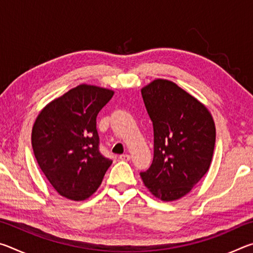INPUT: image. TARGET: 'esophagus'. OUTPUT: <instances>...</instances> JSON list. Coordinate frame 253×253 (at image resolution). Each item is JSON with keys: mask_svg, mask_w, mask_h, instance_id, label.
Masks as SVG:
<instances>
[{"mask_svg": "<svg viewBox=\"0 0 253 253\" xmlns=\"http://www.w3.org/2000/svg\"><path fill=\"white\" fill-rule=\"evenodd\" d=\"M119 160H121V161H125V162H127V161H129V160H130V156L128 155V154H123V155L119 156Z\"/></svg>", "mask_w": 253, "mask_h": 253, "instance_id": "1", "label": "esophagus"}]
</instances>
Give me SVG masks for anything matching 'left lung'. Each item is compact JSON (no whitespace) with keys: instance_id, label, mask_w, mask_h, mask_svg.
I'll return each mask as SVG.
<instances>
[{"instance_id":"obj_1","label":"left lung","mask_w":253,"mask_h":253,"mask_svg":"<svg viewBox=\"0 0 253 253\" xmlns=\"http://www.w3.org/2000/svg\"><path fill=\"white\" fill-rule=\"evenodd\" d=\"M142 96L153 122L154 158L140 176L154 196L178 200L210 169L215 145L213 118L202 102L169 80L152 81Z\"/></svg>"}]
</instances>
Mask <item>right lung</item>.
<instances>
[{
	"label": "right lung",
	"mask_w": 253,
	"mask_h": 253,
	"mask_svg": "<svg viewBox=\"0 0 253 253\" xmlns=\"http://www.w3.org/2000/svg\"><path fill=\"white\" fill-rule=\"evenodd\" d=\"M114 91L79 84L40 111L32 128L38 164L60 195L74 201L91 196L113 161L99 152L97 115Z\"/></svg>",
	"instance_id": "right-lung-1"
}]
</instances>
